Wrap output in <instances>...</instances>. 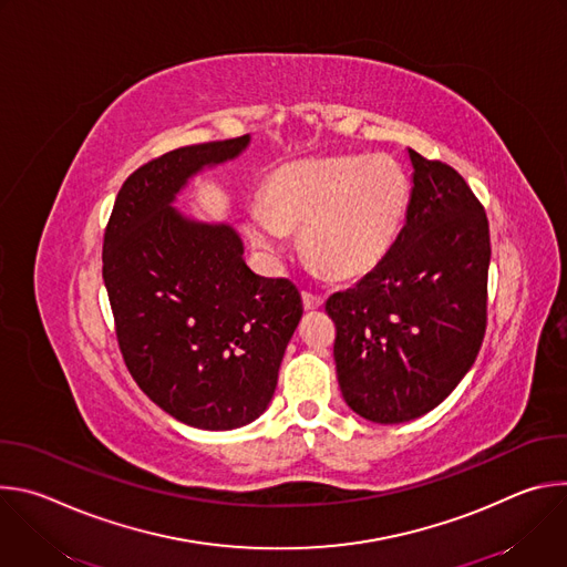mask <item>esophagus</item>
I'll return each instance as SVG.
<instances>
[{
    "mask_svg": "<svg viewBox=\"0 0 567 567\" xmlns=\"http://www.w3.org/2000/svg\"><path fill=\"white\" fill-rule=\"evenodd\" d=\"M302 305L307 311H313L318 307H322V296H316L311 291H302Z\"/></svg>",
    "mask_w": 567,
    "mask_h": 567,
    "instance_id": "1",
    "label": "esophagus"
}]
</instances>
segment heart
Instances as JSON below:
<instances>
[{"instance_id":"b5f03b06","label":"heart","mask_w":567,"mask_h":567,"mask_svg":"<svg viewBox=\"0 0 567 567\" xmlns=\"http://www.w3.org/2000/svg\"><path fill=\"white\" fill-rule=\"evenodd\" d=\"M411 208V182L392 158L328 156L278 168L247 208V233L280 254L300 226L307 260L334 278L372 271L392 249Z\"/></svg>"}]
</instances>
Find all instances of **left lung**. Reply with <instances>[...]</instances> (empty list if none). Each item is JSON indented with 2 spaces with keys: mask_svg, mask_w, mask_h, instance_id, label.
Instances as JSON below:
<instances>
[{
  "mask_svg": "<svg viewBox=\"0 0 567 567\" xmlns=\"http://www.w3.org/2000/svg\"><path fill=\"white\" fill-rule=\"evenodd\" d=\"M409 154L415 186L406 224L357 287L326 302L341 392L377 424L433 411L468 372L487 332V213L455 168Z\"/></svg>",
  "mask_w": 567,
  "mask_h": 567,
  "instance_id": "1",
  "label": "left lung"
}]
</instances>
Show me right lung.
<instances>
[{"instance_id":"obj_1","label":"right lung","mask_w":567,"mask_h":567,"mask_svg":"<svg viewBox=\"0 0 567 567\" xmlns=\"http://www.w3.org/2000/svg\"><path fill=\"white\" fill-rule=\"evenodd\" d=\"M247 143L245 134L147 161L123 182L103 235V280L132 379L158 409L206 431L262 415L302 316L296 285L256 276L233 228L171 206L190 175Z\"/></svg>"}]
</instances>
